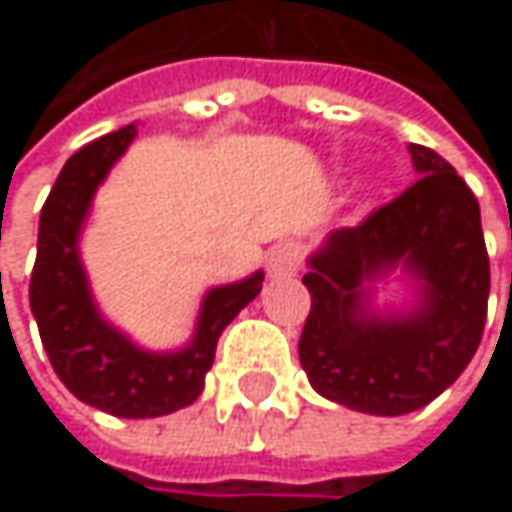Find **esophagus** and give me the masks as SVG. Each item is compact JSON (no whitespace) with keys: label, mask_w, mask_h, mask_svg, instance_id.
Instances as JSON below:
<instances>
[{"label":"esophagus","mask_w":512,"mask_h":512,"mask_svg":"<svg viewBox=\"0 0 512 512\" xmlns=\"http://www.w3.org/2000/svg\"><path fill=\"white\" fill-rule=\"evenodd\" d=\"M299 263H302L299 243H290L287 240V243H278V246L269 249V255H266V272L272 278H290V275L299 272Z\"/></svg>","instance_id":"1"}]
</instances>
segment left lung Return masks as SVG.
I'll return each instance as SVG.
<instances>
[{
	"instance_id": "obj_1",
	"label": "left lung",
	"mask_w": 512,
	"mask_h": 512,
	"mask_svg": "<svg viewBox=\"0 0 512 512\" xmlns=\"http://www.w3.org/2000/svg\"><path fill=\"white\" fill-rule=\"evenodd\" d=\"M421 174L356 228H338L308 257L311 311L299 338L308 382L367 415H406L457 382L480 347L489 255L480 204L451 162L409 145ZM404 263L422 299L406 315L369 311V283Z\"/></svg>"
}]
</instances>
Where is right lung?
<instances>
[{
  "label": "right lung",
  "instance_id": "obj_1",
  "mask_svg": "<svg viewBox=\"0 0 512 512\" xmlns=\"http://www.w3.org/2000/svg\"><path fill=\"white\" fill-rule=\"evenodd\" d=\"M133 139L136 127L127 124L64 162L41 210L29 302L52 370L73 397L118 418H159L198 400L219 335L260 293L263 272L213 287L192 344L177 353H148L100 317L76 243L97 186Z\"/></svg>",
  "mask_w": 512,
  "mask_h": 512
}]
</instances>
